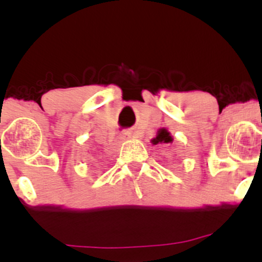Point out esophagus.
Masks as SVG:
<instances>
[{
	"mask_svg": "<svg viewBox=\"0 0 262 262\" xmlns=\"http://www.w3.org/2000/svg\"><path fill=\"white\" fill-rule=\"evenodd\" d=\"M127 137H129V134H127V133H124V134H123V135H122V137H121V138H122V139H125V138H127Z\"/></svg>",
	"mask_w": 262,
	"mask_h": 262,
	"instance_id": "34e87169",
	"label": "esophagus"
}]
</instances>
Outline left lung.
<instances>
[{
    "label": "left lung",
    "instance_id": "1",
    "mask_svg": "<svg viewBox=\"0 0 262 262\" xmlns=\"http://www.w3.org/2000/svg\"><path fill=\"white\" fill-rule=\"evenodd\" d=\"M152 144H169L172 141V138H171V135L169 132L166 130V129H160L159 130L158 135H156V138H154V139L151 140Z\"/></svg>",
    "mask_w": 262,
    "mask_h": 262
}]
</instances>
